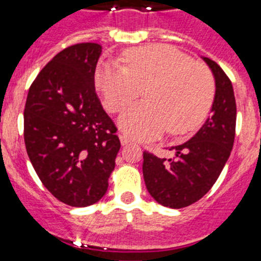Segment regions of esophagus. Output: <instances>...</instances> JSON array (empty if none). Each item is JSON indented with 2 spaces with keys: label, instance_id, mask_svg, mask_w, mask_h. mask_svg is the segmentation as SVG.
Here are the masks:
<instances>
[{
  "label": "esophagus",
  "instance_id": "1",
  "mask_svg": "<svg viewBox=\"0 0 261 261\" xmlns=\"http://www.w3.org/2000/svg\"><path fill=\"white\" fill-rule=\"evenodd\" d=\"M119 137H120V142H121V145H123V146H126V145L130 144V138H129L126 135H123V133H120Z\"/></svg>",
  "mask_w": 261,
  "mask_h": 261
}]
</instances>
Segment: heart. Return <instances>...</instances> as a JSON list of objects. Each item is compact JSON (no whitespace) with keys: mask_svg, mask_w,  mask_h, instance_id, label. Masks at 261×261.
Masks as SVG:
<instances>
[{"mask_svg":"<svg viewBox=\"0 0 261 261\" xmlns=\"http://www.w3.org/2000/svg\"><path fill=\"white\" fill-rule=\"evenodd\" d=\"M106 108L121 112L145 90L146 102L126 110L119 120L136 140H153L167 129L172 136L191 132L202 121L214 99L216 82L209 68L166 44L128 49L123 66L105 62L95 73Z\"/></svg>","mask_w":261,"mask_h":261,"instance_id":"1","label":"heart"}]
</instances>
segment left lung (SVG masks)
I'll use <instances>...</instances> for the list:
<instances>
[{
  "label": "left lung",
  "instance_id": "obj_1",
  "mask_svg": "<svg viewBox=\"0 0 261 261\" xmlns=\"http://www.w3.org/2000/svg\"><path fill=\"white\" fill-rule=\"evenodd\" d=\"M216 78L212 115L190 141L177 145L175 158L144 151L142 172L146 188L163 206L180 209L209 192L225 167L235 138L237 103L230 78L217 62L204 57Z\"/></svg>",
  "mask_w": 261,
  "mask_h": 261
}]
</instances>
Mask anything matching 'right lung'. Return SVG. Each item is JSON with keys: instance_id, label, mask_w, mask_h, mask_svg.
Here are the masks:
<instances>
[{"instance_id": "obj_1", "label": "right lung", "mask_w": 261, "mask_h": 261, "mask_svg": "<svg viewBox=\"0 0 261 261\" xmlns=\"http://www.w3.org/2000/svg\"><path fill=\"white\" fill-rule=\"evenodd\" d=\"M100 52L96 43H78L57 53L32 82L24 106V144L39 179L77 208L105 196L121 146L95 93Z\"/></svg>"}]
</instances>
